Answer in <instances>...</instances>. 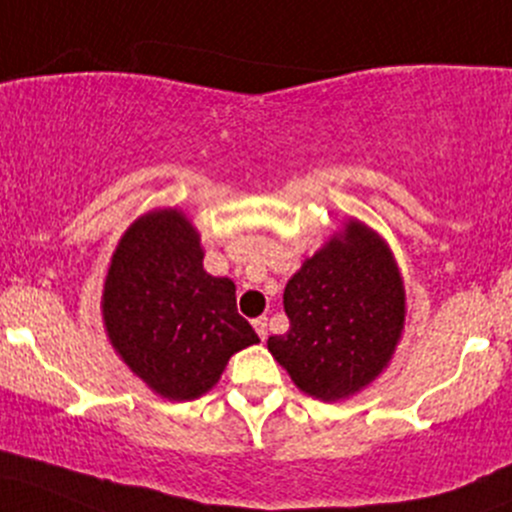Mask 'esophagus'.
I'll return each mask as SVG.
<instances>
[{"mask_svg": "<svg viewBox=\"0 0 512 512\" xmlns=\"http://www.w3.org/2000/svg\"><path fill=\"white\" fill-rule=\"evenodd\" d=\"M252 325H255V330H257V335H260V340H267V318L265 316L255 318V320H252Z\"/></svg>", "mask_w": 512, "mask_h": 512, "instance_id": "1", "label": "esophagus"}]
</instances>
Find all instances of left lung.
<instances>
[{
  "instance_id": "1",
  "label": "left lung",
  "mask_w": 512,
  "mask_h": 512,
  "mask_svg": "<svg viewBox=\"0 0 512 512\" xmlns=\"http://www.w3.org/2000/svg\"><path fill=\"white\" fill-rule=\"evenodd\" d=\"M289 330L267 340L291 381L320 401L355 396L386 369L401 340L406 291L389 245L345 223L284 289Z\"/></svg>"
}]
</instances>
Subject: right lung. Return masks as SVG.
Instances as JSON below:
<instances>
[{"mask_svg": "<svg viewBox=\"0 0 512 512\" xmlns=\"http://www.w3.org/2000/svg\"><path fill=\"white\" fill-rule=\"evenodd\" d=\"M101 313L128 369L170 401L204 396L235 352L260 342L235 308V284L206 272L199 233L177 209L145 213L123 233Z\"/></svg>", "mask_w": 512, "mask_h": 512, "instance_id": "right-lung-1", "label": "right lung"}]
</instances>
